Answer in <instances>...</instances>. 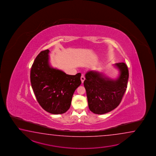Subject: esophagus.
<instances>
[{
    "label": "esophagus",
    "mask_w": 156,
    "mask_h": 156,
    "mask_svg": "<svg viewBox=\"0 0 156 156\" xmlns=\"http://www.w3.org/2000/svg\"><path fill=\"white\" fill-rule=\"evenodd\" d=\"M85 80V76H84L83 75H82L81 76V80L82 83H83V81H84Z\"/></svg>",
    "instance_id": "obj_1"
}]
</instances>
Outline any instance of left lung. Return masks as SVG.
Wrapping results in <instances>:
<instances>
[{
    "mask_svg": "<svg viewBox=\"0 0 156 156\" xmlns=\"http://www.w3.org/2000/svg\"><path fill=\"white\" fill-rule=\"evenodd\" d=\"M120 71L119 77L112 80L99 73L88 71L83 85L86 89L89 109L96 114L108 113L121 102L127 88L129 71L124 62L115 65Z\"/></svg>",
    "mask_w": 156,
    "mask_h": 156,
    "instance_id": "left-lung-1",
    "label": "left lung"
}]
</instances>
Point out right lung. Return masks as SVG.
Here are the masks:
<instances>
[{"label":"right lung","mask_w":156,"mask_h":156,"mask_svg":"<svg viewBox=\"0 0 156 156\" xmlns=\"http://www.w3.org/2000/svg\"><path fill=\"white\" fill-rule=\"evenodd\" d=\"M48 50L40 52L30 70V83L38 103L43 109L53 114H61L69 109L75 90L81 85V74H66L51 68Z\"/></svg>","instance_id":"add662e5"}]
</instances>
